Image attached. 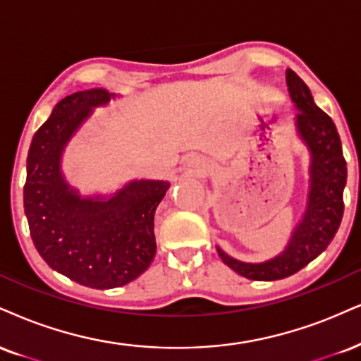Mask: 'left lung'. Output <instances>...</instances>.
Returning a JSON list of instances; mask_svg holds the SVG:
<instances>
[{
    "label": "left lung",
    "mask_w": 361,
    "mask_h": 361,
    "mask_svg": "<svg viewBox=\"0 0 361 361\" xmlns=\"http://www.w3.org/2000/svg\"><path fill=\"white\" fill-rule=\"evenodd\" d=\"M286 80L298 109V134L311 153L310 193L301 222L294 228L288 247L277 257L260 264L240 262L216 247L224 264L252 281L284 279L306 267L331 244L345 210L346 161L336 126L326 112L316 106L310 89L296 72L288 68Z\"/></svg>",
    "instance_id": "1"
}]
</instances>
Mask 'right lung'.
Masks as SVG:
<instances>
[{"mask_svg":"<svg viewBox=\"0 0 361 361\" xmlns=\"http://www.w3.org/2000/svg\"><path fill=\"white\" fill-rule=\"evenodd\" d=\"M116 94H71L35 133L23 205L38 254L54 271L92 289H112L142 274L156 254L154 212L169 183L134 180L112 197H80L60 169L62 153L92 114Z\"/></svg>","mask_w":361,"mask_h":361,"instance_id":"right-lung-1","label":"right lung"}]
</instances>
